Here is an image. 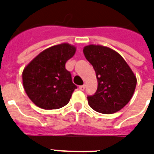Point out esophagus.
<instances>
[{
    "label": "esophagus",
    "mask_w": 154,
    "mask_h": 154,
    "mask_svg": "<svg viewBox=\"0 0 154 154\" xmlns=\"http://www.w3.org/2000/svg\"><path fill=\"white\" fill-rule=\"evenodd\" d=\"M79 88H80V90H81V91H84L85 88H86V86L85 85H82V86H79Z\"/></svg>",
    "instance_id": "1"
}]
</instances>
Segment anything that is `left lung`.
I'll use <instances>...</instances> for the list:
<instances>
[{"label": "left lung", "instance_id": "left-lung-1", "mask_svg": "<svg viewBox=\"0 0 154 154\" xmlns=\"http://www.w3.org/2000/svg\"><path fill=\"white\" fill-rule=\"evenodd\" d=\"M83 52L98 80L96 92L87 97L90 107L103 114L122 109L132 98L137 83L131 68L121 55L108 47L91 45Z\"/></svg>", "mask_w": 154, "mask_h": 154}]
</instances>
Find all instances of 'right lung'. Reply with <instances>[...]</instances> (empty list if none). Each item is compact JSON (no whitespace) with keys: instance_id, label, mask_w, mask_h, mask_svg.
<instances>
[{"instance_id":"right-lung-1","label":"right lung","mask_w":154,"mask_h":154,"mask_svg":"<svg viewBox=\"0 0 154 154\" xmlns=\"http://www.w3.org/2000/svg\"><path fill=\"white\" fill-rule=\"evenodd\" d=\"M76 48L68 44L55 45L42 51L25 68L23 86L29 98L45 109H60L69 102L77 86L65 68Z\"/></svg>"}]
</instances>
